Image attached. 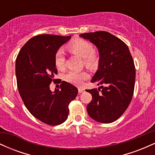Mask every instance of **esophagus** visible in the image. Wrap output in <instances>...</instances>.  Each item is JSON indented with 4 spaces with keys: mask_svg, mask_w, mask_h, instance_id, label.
I'll list each match as a JSON object with an SVG mask.
<instances>
[{
    "mask_svg": "<svg viewBox=\"0 0 155 155\" xmlns=\"http://www.w3.org/2000/svg\"><path fill=\"white\" fill-rule=\"evenodd\" d=\"M84 91V89H82V88H79V93H82V92Z\"/></svg>",
    "mask_w": 155,
    "mask_h": 155,
    "instance_id": "obj_1",
    "label": "esophagus"
}]
</instances>
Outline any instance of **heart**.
Returning <instances> with one entry per match:
<instances>
[{"mask_svg":"<svg viewBox=\"0 0 155 155\" xmlns=\"http://www.w3.org/2000/svg\"><path fill=\"white\" fill-rule=\"evenodd\" d=\"M68 49L73 54L83 58L84 64L88 68L95 66L98 63V57L93 51V47L90 42L83 39H76L68 46ZM54 65L58 70L65 68V55L63 50L59 49L54 55ZM88 77L86 72L70 71L65 75V79L68 82L80 85L83 80Z\"/></svg>","mask_w":155,"mask_h":155,"instance_id":"heart-1","label":"heart"}]
</instances>
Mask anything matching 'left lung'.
<instances>
[{"label":"left lung","mask_w":155,"mask_h":155,"mask_svg":"<svg viewBox=\"0 0 155 155\" xmlns=\"http://www.w3.org/2000/svg\"><path fill=\"white\" fill-rule=\"evenodd\" d=\"M79 36L98 49V69L91 82L105 86L98 90H86L92 97L87 107L88 114L98 122L111 123L123 114L132 100L136 80L133 58L128 47L108 32L82 33Z\"/></svg>","instance_id":"obj_1"}]
</instances>
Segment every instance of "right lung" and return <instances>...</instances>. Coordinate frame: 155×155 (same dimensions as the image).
<instances>
[{
  "label": "right lung",
  "mask_w": 155,
  "mask_h": 155,
  "mask_svg": "<svg viewBox=\"0 0 155 155\" xmlns=\"http://www.w3.org/2000/svg\"><path fill=\"white\" fill-rule=\"evenodd\" d=\"M71 38L36 35L23 46L16 60L17 87L22 101L33 117L49 125H58L67 120L68 105L78 93L76 87L65 81L61 82L60 90L51 92L49 88L58 73L55 53Z\"/></svg>",
  "instance_id": "right-lung-1"
}]
</instances>
